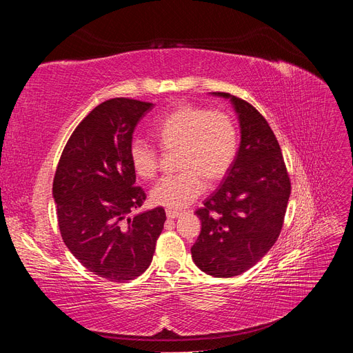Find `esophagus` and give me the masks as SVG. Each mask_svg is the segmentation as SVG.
I'll use <instances>...</instances> for the list:
<instances>
[{"label":"esophagus","instance_id":"1","mask_svg":"<svg viewBox=\"0 0 353 353\" xmlns=\"http://www.w3.org/2000/svg\"><path fill=\"white\" fill-rule=\"evenodd\" d=\"M181 215V210H176V209H166V216L169 219H174V218H178Z\"/></svg>","mask_w":353,"mask_h":353}]
</instances>
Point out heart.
Segmentation results:
<instances>
[{"mask_svg": "<svg viewBox=\"0 0 353 353\" xmlns=\"http://www.w3.org/2000/svg\"><path fill=\"white\" fill-rule=\"evenodd\" d=\"M163 152L176 153L179 172L160 179L152 190L154 205L183 209L196 200L208 183L225 176L239 153V128L227 112L209 110L194 104H179L153 126ZM130 160L135 174L153 179L159 170V152L140 138L130 144Z\"/></svg>", "mask_w": 353, "mask_h": 353, "instance_id": "heart-1", "label": "heart"}]
</instances>
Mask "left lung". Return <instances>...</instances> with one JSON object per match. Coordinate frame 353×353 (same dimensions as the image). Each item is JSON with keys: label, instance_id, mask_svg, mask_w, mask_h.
Segmentation results:
<instances>
[{"label": "left lung", "instance_id": "8db88e82", "mask_svg": "<svg viewBox=\"0 0 353 353\" xmlns=\"http://www.w3.org/2000/svg\"><path fill=\"white\" fill-rule=\"evenodd\" d=\"M241 128V144L219 188L196 210L201 231L191 248L199 268L218 279L250 270L279 239L292 183L279 141L250 103L228 92Z\"/></svg>", "mask_w": 353, "mask_h": 353}]
</instances>
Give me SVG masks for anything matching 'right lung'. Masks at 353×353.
<instances>
[{"instance_id": "1", "label": "right lung", "mask_w": 353, "mask_h": 353, "mask_svg": "<svg viewBox=\"0 0 353 353\" xmlns=\"http://www.w3.org/2000/svg\"><path fill=\"white\" fill-rule=\"evenodd\" d=\"M152 103L117 97L99 104L74 128L60 156L52 196L61 239L85 268L109 281L140 276L163 230V208L138 213L145 193L135 185L130 144Z\"/></svg>"}]
</instances>
